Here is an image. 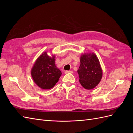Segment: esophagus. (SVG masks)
Returning a JSON list of instances; mask_svg holds the SVG:
<instances>
[{"instance_id":"34e87169","label":"esophagus","mask_w":133,"mask_h":133,"mask_svg":"<svg viewBox=\"0 0 133 133\" xmlns=\"http://www.w3.org/2000/svg\"><path fill=\"white\" fill-rule=\"evenodd\" d=\"M64 73H65V74L71 73H73V71H70V70H65V71H64Z\"/></svg>"}]
</instances>
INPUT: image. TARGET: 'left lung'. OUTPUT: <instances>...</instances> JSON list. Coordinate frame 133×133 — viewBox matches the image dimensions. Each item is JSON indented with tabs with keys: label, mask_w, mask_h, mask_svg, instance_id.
<instances>
[{
	"label": "left lung",
	"mask_w": 133,
	"mask_h": 133,
	"mask_svg": "<svg viewBox=\"0 0 133 133\" xmlns=\"http://www.w3.org/2000/svg\"><path fill=\"white\" fill-rule=\"evenodd\" d=\"M78 73L79 82L85 89H93L99 83L103 72L99 60L94 54L82 55Z\"/></svg>",
	"instance_id": "8db88e82"
}]
</instances>
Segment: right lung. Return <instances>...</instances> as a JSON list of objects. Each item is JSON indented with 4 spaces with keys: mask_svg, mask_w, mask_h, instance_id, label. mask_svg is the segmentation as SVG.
I'll list each match as a JSON object with an SVG mask.
<instances>
[{
    "mask_svg": "<svg viewBox=\"0 0 133 133\" xmlns=\"http://www.w3.org/2000/svg\"><path fill=\"white\" fill-rule=\"evenodd\" d=\"M31 74L34 82L43 89H50L57 83L62 72L55 66V57H50L44 52L38 58Z\"/></svg>",
    "mask_w": 133,
    "mask_h": 133,
    "instance_id": "add662e5",
    "label": "right lung"
}]
</instances>
